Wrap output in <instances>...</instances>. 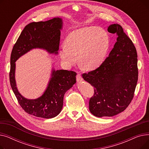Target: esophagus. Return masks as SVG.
Segmentation results:
<instances>
[{
  "label": "esophagus",
  "mask_w": 149,
  "mask_h": 149,
  "mask_svg": "<svg viewBox=\"0 0 149 149\" xmlns=\"http://www.w3.org/2000/svg\"><path fill=\"white\" fill-rule=\"evenodd\" d=\"M76 79H77V81L78 82H80V81H81L83 80V78L81 76L80 74H78L77 77H76Z\"/></svg>",
  "instance_id": "1"
}]
</instances>
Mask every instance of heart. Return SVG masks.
Wrapping results in <instances>:
<instances>
[{"instance_id": "obj_1", "label": "heart", "mask_w": 149, "mask_h": 149, "mask_svg": "<svg viewBox=\"0 0 149 149\" xmlns=\"http://www.w3.org/2000/svg\"><path fill=\"white\" fill-rule=\"evenodd\" d=\"M110 37L101 28L86 26L75 29L66 37L60 50V57L66 67L78 62L86 70L97 68L103 62L110 48Z\"/></svg>"}]
</instances>
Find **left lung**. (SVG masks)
Returning a JSON list of instances; mask_svg holds the SVG:
<instances>
[{"instance_id": "1", "label": "left lung", "mask_w": 149, "mask_h": 149, "mask_svg": "<svg viewBox=\"0 0 149 149\" xmlns=\"http://www.w3.org/2000/svg\"><path fill=\"white\" fill-rule=\"evenodd\" d=\"M107 30L118 36L113 48L98 68L82 74L94 88L89 110L97 117L112 116L124 111L134 98L138 81L135 46L120 25H111Z\"/></svg>"}]
</instances>
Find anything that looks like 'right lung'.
<instances>
[{
    "mask_svg": "<svg viewBox=\"0 0 149 149\" xmlns=\"http://www.w3.org/2000/svg\"><path fill=\"white\" fill-rule=\"evenodd\" d=\"M62 20L57 17L45 22H31L23 29L11 54L10 81L22 108L37 117L51 118L58 115L63 104L66 92L76 83L77 73L72 70H53L48 86L43 94L35 100H28L18 92L15 80V62L31 49L43 48L57 54L59 49Z\"/></svg>",
    "mask_w": 149,
    "mask_h": 149,
    "instance_id": "1",
    "label": "right lung"
}]
</instances>
